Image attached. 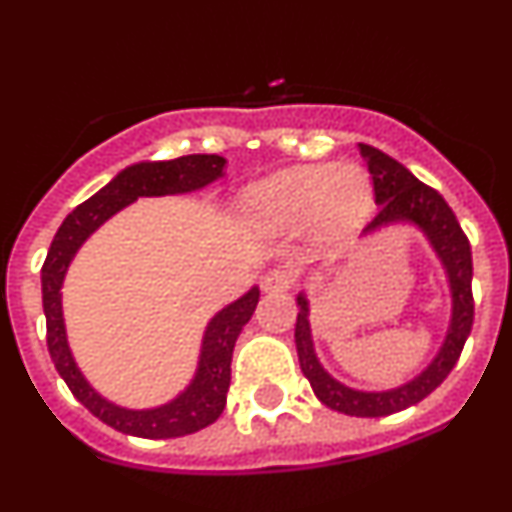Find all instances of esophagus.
<instances>
[{"instance_id": "obj_1", "label": "esophagus", "mask_w": 512, "mask_h": 512, "mask_svg": "<svg viewBox=\"0 0 512 512\" xmlns=\"http://www.w3.org/2000/svg\"><path fill=\"white\" fill-rule=\"evenodd\" d=\"M289 287V272L287 270H270L262 277V289L265 292H282Z\"/></svg>"}]
</instances>
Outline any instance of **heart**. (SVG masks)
<instances>
[{
  "label": "heart",
  "mask_w": 512,
  "mask_h": 512,
  "mask_svg": "<svg viewBox=\"0 0 512 512\" xmlns=\"http://www.w3.org/2000/svg\"><path fill=\"white\" fill-rule=\"evenodd\" d=\"M371 180L361 165H294L242 190V220L262 232H287L309 225L319 240L347 237L369 218Z\"/></svg>",
  "instance_id": "obj_1"
}]
</instances>
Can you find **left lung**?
I'll return each instance as SVG.
<instances>
[{
  "label": "left lung",
  "mask_w": 512,
  "mask_h": 512,
  "mask_svg": "<svg viewBox=\"0 0 512 512\" xmlns=\"http://www.w3.org/2000/svg\"><path fill=\"white\" fill-rule=\"evenodd\" d=\"M361 158L369 165L374 180V198L379 213L364 227V237L391 225H414L423 232L431 250L446 270L448 289H451V319H448L446 337L431 364L406 384L384 391H361L334 379L314 352L312 327H309V299L297 294V324H294V344H297L302 374L312 384L314 396L332 411L347 416L376 418L404 411L426 399L436 386L443 384L463 352L468 334L473 327V260L468 237L463 235L456 215L446 200L433 188L423 185L409 168L394 160L379 148L359 143Z\"/></svg>",
  "instance_id": "obj_1"
}]
</instances>
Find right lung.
Wrapping results in <instances>:
<instances>
[{
	"label": "right lung",
	"instance_id": "obj_1",
	"mask_svg": "<svg viewBox=\"0 0 512 512\" xmlns=\"http://www.w3.org/2000/svg\"><path fill=\"white\" fill-rule=\"evenodd\" d=\"M225 163L227 160L223 156H215V153L213 156L195 153V156H180L175 160H143V163L128 165L121 173L113 175L111 183L103 185L96 195H91L86 203H81L79 208L66 215V220L51 240L44 267H41L46 344H49V354L56 371L66 381L71 394L98 421L116 428V431L128 433V436L178 438L218 421V416L225 409L227 389H230L232 349H235L242 327L250 322L252 312H255L260 287H250L240 299L230 302L210 319L203 332L195 376L175 399H170L168 404L153 406V409H126V406L113 404L106 396L98 394L71 354L64 309H61L64 277L81 245L108 218L121 213L138 198H160V195H183L203 190L205 185L223 178Z\"/></svg>",
	"mask_w": 512,
	"mask_h": 512
}]
</instances>
